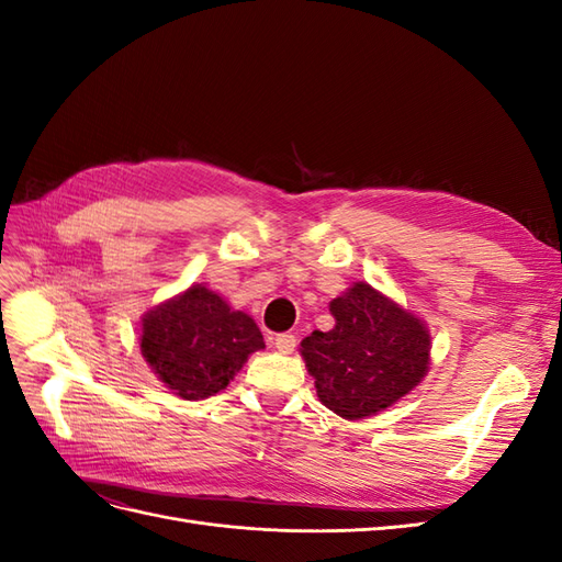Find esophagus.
<instances>
[{"mask_svg":"<svg viewBox=\"0 0 562 562\" xmlns=\"http://www.w3.org/2000/svg\"><path fill=\"white\" fill-rule=\"evenodd\" d=\"M271 342H274V347H277L281 353H293V351H295V345H297V339H295L293 333H279V335L271 337Z\"/></svg>","mask_w":562,"mask_h":562,"instance_id":"34e87169","label":"esophagus"}]
</instances>
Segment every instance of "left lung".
I'll return each mask as SVG.
<instances>
[{
	"label": "left lung",
	"instance_id": "obj_1",
	"mask_svg": "<svg viewBox=\"0 0 562 562\" xmlns=\"http://www.w3.org/2000/svg\"><path fill=\"white\" fill-rule=\"evenodd\" d=\"M335 328L314 330L300 353L318 401L345 419H363L394 405L429 370L427 323L370 283H353L330 302Z\"/></svg>",
	"mask_w": 562,
	"mask_h": 562
}]
</instances>
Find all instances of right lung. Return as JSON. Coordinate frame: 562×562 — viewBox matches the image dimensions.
<instances>
[{"label": "right lung", "instance_id": "obj_1", "mask_svg": "<svg viewBox=\"0 0 562 562\" xmlns=\"http://www.w3.org/2000/svg\"><path fill=\"white\" fill-rule=\"evenodd\" d=\"M140 351L159 380L184 401L225 389L265 339L248 314L194 283L143 316Z\"/></svg>", "mask_w": 562, "mask_h": 562}]
</instances>
